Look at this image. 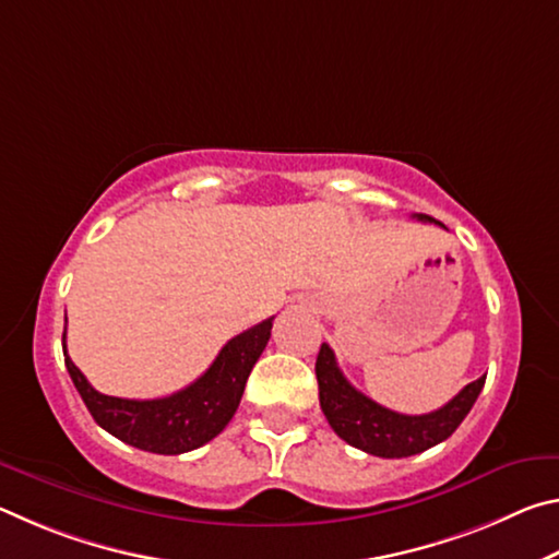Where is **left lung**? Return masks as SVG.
<instances>
[{"instance_id":"left-lung-1","label":"left lung","mask_w":559,"mask_h":559,"mask_svg":"<svg viewBox=\"0 0 559 559\" xmlns=\"http://www.w3.org/2000/svg\"><path fill=\"white\" fill-rule=\"evenodd\" d=\"M419 222H431V216L416 214ZM316 377L320 390V409L340 439L349 447L372 453L380 459H404L421 453L437 443L447 441L459 424L466 419L471 406L476 404L486 377L463 386L441 409L409 416L396 414L386 406L372 402L370 396L357 392L340 372L335 353L330 345H320L316 359Z\"/></svg>"}]
</instances>
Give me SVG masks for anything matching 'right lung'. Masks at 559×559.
Here are the masks:
<instances>
[{
    "label": "right lung",
    "mask_w": 559,
    "mask_h": 559,
    "mask_svg": "<svg viewBox=\"0 0 559 559\" xmlns=\"http://www.w3.org/2000/svg\"><path fill=\"white\" fill-rule=\"evenodd\" d=\"M271 328L273 318L231 337L200 380L163 400H120L93 390L66 353L63 330L66 370L98 427L135 449L177 456L204 447L231 421L246 380L269 343Z\"/></svg>",
    "instance_id": "obj_1"
}]
</instances>
